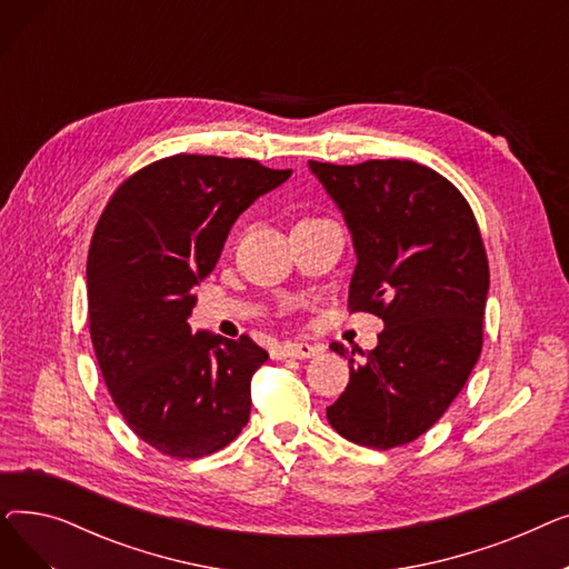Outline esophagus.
Returning <instances> with one entry per match:
<instances>
[{"instance_id":"34e87169","label":"esophagus","mask_w":569,"mask_h":569,"mask_svg":"<svg viewBox=\"0 0 569 569\" xmlns=\"http://www.w3.org/2000/svg\"><path fill=\"white\" fill-rule=\"evenodd\" d=\"M322 352V346L318 343H309V341H288L283 346H279L277 357L283 360V357H297V360H307V357H313Z\"/></svg>"}]
</instances>
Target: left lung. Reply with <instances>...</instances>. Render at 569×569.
Returning <instances> with one entry per match:
<instances>
[{
	"label": "left lung",
	"instance_id": "8db88e82",
	"mask_svg": "<svg viewBox=\"0 0 569 569\" xmlns=\"http://www.w3.org/2000/svg\"><path fill=\"white\" fill-rule=\"evenodd\" d=\"M309 166L352 232L348 309L385 322L365 360H348L350 380L327 420L357 445L392 450L440 420L482 352L485 239L463 193L422 163ZM330 348L348 355L343 343Z\"/></svg>",
	"mask_w": 569,
	"mask_h": 569
}]
</instances>
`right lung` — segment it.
<instances>
[{"label":"right lung","mask_w":569,"mask_h":569,"mask_svg":"<svg viewBox=\"0 0 569 569\" xmlns=\"http://www.w3.org/2000/svg\"><path fill=\"white\" fill-rule=\"evenodd\" d=\"M292 170L174 154L127 177L87 256V313L108 392L131 431L172 459L214 455L249 422L251 378L269 360L249 335H191L193 286L237 217Z\"/></svg>","instance_id":"obj_1"}]
</instances>
